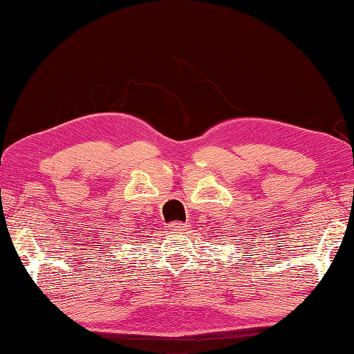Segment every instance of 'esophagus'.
Here are the masks:
<instances>
[{
  "label": "esophagus",
  "mask_w": 354,
  "mask_h": 354,
  "mask_svg": "<svg viewBox=\"0 0 354 354\" xmlns=\"http://www.w3.org/2000/svg\"><path fill=\"white\" fill-rule=\"evenodd\" d=\"M185 224H182V222H172V224H169V230L172 232H182L185 230Z\"/></svg>",
  "instance_id": "34e87169"
}]
</instances>
